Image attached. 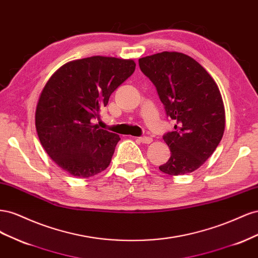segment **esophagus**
<instances>
[{"label":"esophagus","mask_w":258,"mask_h":258,"mask_svg":"<svg viewBox=\"0 0 258 258\" xmlns=\"http://www.w3.org/2000/svg\"><path fill=\"white\" fill-rule=\"evenodd\" d=\"M139 140H140V142L143 144H150L153 142V139L151 137H140Z\"/></svg>","instance_id":"esophagus-1"}]
</instances>
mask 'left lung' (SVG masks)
Here are the masks:
<instances>
[{
    "instance_id": "left-lung-1",
    "label": "left lung",
    "mask_w": 258,
    "mask_h": 258,
    "mask_svg": "<svg viewBox=\"0 0 258 258\" xmlns=\"http://www.w3.org/2000/svg\"><path fill=\"white\" fill-rule=\"evenodd\" d=\"M139 66L157 89L174 131L163 140L171 157L159 167L169 175L190 173L204 165L220 144L225 107L216 83L191 57L162 51L139 59Z\"/></svg>"
}]
</instances>
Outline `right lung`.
<instances>
[{
    "mask_svg": "<svg viewBox=\"0 0 258 258\" xmlns=\"http://www.w3.org/2000/svg\"><path fill=\"white\" fill-rule=\"evenodd\" d=\"M135 69L134 60L93 56L68 62L46 83L35 111L37 136L68 173L86 178L110 165L120 138L99 129L91 119Z\"/></svg>",
    "mask_w": 258,
    "mask_h": 258,
    "instance_id": "obj_1",
    "label": "right lung"
}]
</instances>
